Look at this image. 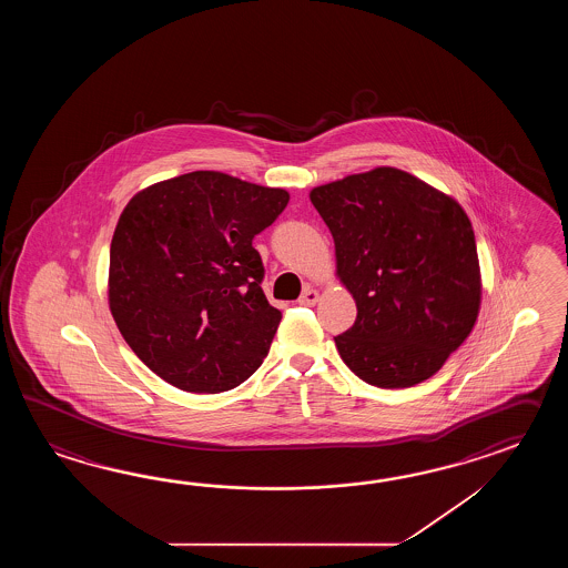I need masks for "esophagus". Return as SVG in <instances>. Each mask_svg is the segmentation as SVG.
<instances>
[{"label": "esophagus", "mask_w": 568, "mask_h": 568, "mask_svg": "<svg viewBox=\"0 0 568 568\" xmlns=\"http://www.w3.org/2000/svg\"><path fill=\"white\" fill-rule=\"evenodd\" d=\"M316 302H318V292L311 288V286H306L301 294V298H298V304H302V306H314Z\"/></svg>", "instance_id": "obj_1"}]
</instances>
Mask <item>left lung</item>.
Returning <instances> with one entry per match:
<instances>
[{"label":"left lung","mask_w":568,"mask_h":568,"mask_svg":"<svg viewBox=\"0 0 568 568\" xmlns=\"http://www.w3.org/2000/svg\"><path fill=\"white\" fill-rule=\"evenodd\" d=\"M357 318L338 355L372 386L410 387L469 337L481 304L471 221L448 194L392 166L311 191Z\"/></svg>","instance_id":"1"}]
</instances>
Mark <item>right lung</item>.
<instances>
[{
  "instance_id": "add662e5",
  "label": "right lung",
  "mask_w": 568,
  "mask_h": 568,
  "mask_svg": "<svg viewBox=\"0 0 568 568\" xmlns=\"http://www.w3.org/2000/svg\"><path fill=\"white\" fill-rule=\"evenodd\" d=\"M288 201L284 189L196 170L125 205L109 250V308L164 382L219 394L262 365L282 313L262 290L252 242Z\"/></svg>"
}]
</instances>
